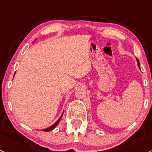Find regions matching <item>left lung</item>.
<instances>
[{
  "instance_id": "8db88e82",
  "label": "left lung",
  "mask_w": 152,
  "mask_h": 152,
  "mask_svg": "<svg viewBox=\"0 0 152 152\" xmlns=\"http://www.w3.org/2000/svg\"><path fill=\"white\" fill-rule=\"evenodd\" d=\"M136 60H137V63H138V67H140V63H139V61H138V58H136Z\"/></svg>"
}]
</instances>
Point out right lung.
<instances>
[{"label":"right lung","instance_id":"right-lung-1","mask_svg":"<svg viewBox=\"0 0 152 152\" xmlns=\"http://www.w3.org/2000/svg\"><path fill=\"white\" fill-rule=\"evenodd\" d=\"M62 116H63V115H61V118H60L59 119H58V121H56V122L53 125V126H50V128H46V129H44V130H43V131H47V132H48V131H52V130H53V129H54V128H56V126H58V123H59L60 121H61V118H62Z\"/></svg>","mask_w":152,"mask_h":152}]
</instances>
